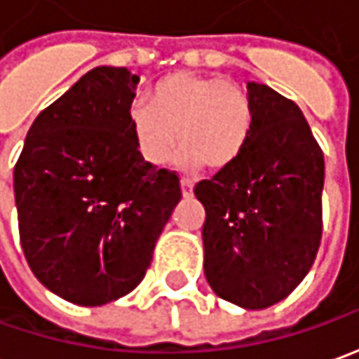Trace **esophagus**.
<instances>
[{
    "label": "esophagus",
    "instance_id": "34e87169",
    "mask_svg": "<svg viewBox=\"0 0 359 359\" xmlns=\"http://www.w3.org/2000/svg\"><path fill=\"white\" fill-rule=\"evenodd\" d=\"M192 187H194L192 179H187V177L180 179V191H182V196H184V198L192 196Z\"/></svg>",
    "mask_w": 359,
    "mask_h": 359
}]
</instances>
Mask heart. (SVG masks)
Here are the masks:
<instances>
[{
	"instance_id": "b5f03b06",
	"label": "heart",
	"mask_w": 359,
	"mask_h": 359,
	"mask_svg": "<svg viewBox=\"0 0 359 359\" xmlns=\"http://www.w3.org/2000/svg\"><path fill=\"white\" fill-rule=\"evenodd\" d=\"M133 142L156 167L167 165L180 144V165H208L210 170L232 167L252 139L250 99L224 77L170 73L149 93V105L133 103L127 113Z\"/></svg>"
}]
</instances>
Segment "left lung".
Returning a JSON list of instances; mask_svg holds the SVG:
<instances>
[{
    "instance_id": "8db88e82",
    "label": "left lung",
    "mask_w": 359,
    "mask_h": 359,
    "mask_svg": "<svg viewBox=\"0 0 359 359\" xmlns=\"http://www.w3.org/2000/svg\"><path fill=\"white\" fill-rule=\"evenodd\" d=\"M252 139L232 167L194 187L206 210L204 274L222 300L262 310L308 274L322 241L324 153L300 107L248 83Z\"/></svg>"
}]
</instances>
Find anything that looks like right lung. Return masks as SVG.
Listing matches in <instances>:
<instances>
[{"mask_svg":"<svg viewBox=\"0 0 359 359\" xmlns=\"http://www.w3.org/2000/svg\"><path fill=\"white\" fill-rule=\"evenodd\" d=\"M139 77L95 67L37 115L13 170L19 241L63 300L103 306L144 278L180 201L179 175L137 151L127 125Z\"/></svg>","mask_w":359,"mask_h":359,"instance_id":"right-lung-1","label":"right lung"}]
</instances>
